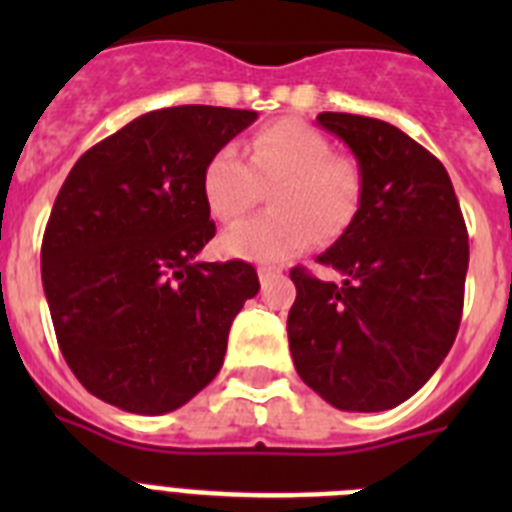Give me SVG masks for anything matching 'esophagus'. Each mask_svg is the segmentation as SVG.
<instances>
[{"label":"esophagus","mask_w":512,"mask_h":512,"mask_svg":"<svg viewBox=\"0 0 512 512\" xmlns=\"http://www.w3.org/2000/svg\"><path fill=\"white\" fill-rule=\"evenodd\" d=\"M277 274H279L277 269H269V266H261V269H259V282H261V284L271 282V279L277 277Z\"/></svg>","instance_id":"34e87169"}]
</instances>
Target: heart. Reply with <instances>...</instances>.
I'll use <instances>...</instances> for the list:
<instances>
[{"label": "heart", "mask_w": 512, "mask_h": 512, "mask_svg": "<svg viewBox=\"0 0 512 512\" xmlns=\"http://www.w3.org/2000/svg\"><path fill=\"white\" fill-rule=\"evenodd\" d=\"M274 187V212L233 225L220 251L256 264H282L305 251L315 235L336 241L359 215L364 174L354 158L333 156L323 133L297 120L271 122L246 143V161L233 146L210 156L202 197L220 223H233Z\"/></svg>", "instance_id": "1"}]
</instances>
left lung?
Returning a JSON list of instances; mask_svg holds the SVG:
<instances>
[{
  "instance_id": "obj_1",
  "label": "left lung",
  "mask_w": 512,
  "mask_h": 512,
  "mask_svg": "<svg viewBox=\"0 0 512 512\" xmlns=\"http://www.w3.org/2000/svg\"><path fill=\"white\" fill-rule=\"evenodd\" d=\"M364 174L359 215L320 264L323 282L292 269L297 300L287 333L307 387L351 413L397 408L454 346L469 266L467 225L433 153L384 120L323 112Z\"/></svg>"
}]
</instances>
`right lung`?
<instances>
[{"label": "right lung", "mask_w": 512, "mask_h": 512, "mask_svg": "<svg viewBox=\"0 0 512 512\" xmlns=\"http://www.w3.org/2000/svg\"><path fill=\"white\" fill-rule=\"evenodd\" d=\"M256 117L207 104L146 112L89 148L53 202L40 269L58 346L125 413H171L205 390L259 292L246 261H197L215 235L202 171Z\"/></svg>", "instance_id": "right-lung-1"}]
</instances>
